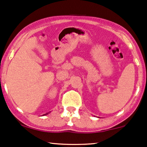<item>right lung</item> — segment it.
I'll use <instances>...</instances> for the list:
<instances>
[{
	"label": "right lung",
	"mask_w": 147,
	"mask_h": 147,
	"mask_svg": "<svg viewBox=\"0 0 147 147\" xmlns=\"http://www.w3.org/2000/svg\"><path fill=\"white\" fill-rule=\"evenodd\" d=\"M50 113H51V112H50ZM49 113H46V114H45L44 115H48V114H49Z\"/></svg>",
	"instance_id": "right-lung-1"
}]
</instances>
